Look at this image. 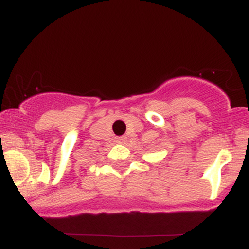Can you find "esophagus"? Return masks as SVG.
I'll use <instances>...</instances> for the list:
<instances>
[{
    "label": "esophagus",
    "mask_w": 249,
    "mask_h": 249,
    "mask_svg": "<svg viewBox=\"0 0 249 249\" xmlns=\"http://www.w3.org/2000/svg\"><path fill=\"white\" fill-rule=\"evenodd\" d=\"M116 142H119V144H124L126 142V137H117Z\"/></svg>",
    "instance_id": "1"
}]
</instances>
